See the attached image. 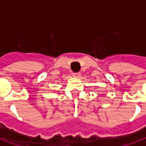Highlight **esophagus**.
<instances>
[{"mask_svg":"<svg viewBox=\"0 0 146 146\" xmlns=\"http://www.w3.org/2000/svg\"><path fill=\"white\" fill-rule=\"evenodd\" d=\"M73 76H74L75 78H79V77H80V73H73Z\"/></svg>","mask_w":146,"mask_h":146,"instance_id":"1","label":"esophagus"}]
</instances>
